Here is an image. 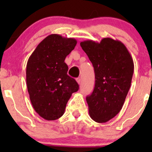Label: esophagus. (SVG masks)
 I'll return each instance as SVG.
<instances>
[{
	"instance_id": "34e87169",
	"label": "esophagus",
	"mask_w": 152,
	"mask_h": 152,
	"mask_svg": "<svg viewBox=\"0 0 152 152\" xmlns=\"http://www.w3.org/2000/svg\"><path fill=\"white\" fill-rule=\"evenodd\" d=\"M76 81H77V83H78L79 85L81 84V78H76Z\"/></svg>"
}]
</instances>
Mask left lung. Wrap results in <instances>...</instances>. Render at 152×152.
<instances>
[{
    "label": "left lung",
    "instance_id": "left-lung-1",
    "mask_svg": "<svg viewBox=\"0 0 152 152\" xmlns=\"http://www.w3.org/2000/svg\"><path fill=\"white\" fill-rule=\"evenodd\" d=\"M92 63L95 87L86 97L90 117L105 123L122 109L129 90L134 73V61L125 45L118 40L104 38L80 43Z\"/></svg>",
    "mask_w": 152,
    "mask_h": 152
}]
</instances>
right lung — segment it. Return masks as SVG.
Here are the masks:
<instances>
[{
  "label": "right lung",
  "instance_id": "add662e5",
  "mask_svg": "<svg viewBox=\"0 0 152 152\" xmlns=\"http://www.w3.org/2000/svg\"><path fill=\"white\" fill-rule=\"evenodd\" d=\"M77 41L50 34L38 45L26 66V83L33 107L44 119H58L65 112L68 101L78 90L74 78L67 74L66 57Z\"/></svg>",
  "mask_w": 152,
  "mask_h": 152
}]
</instances>
